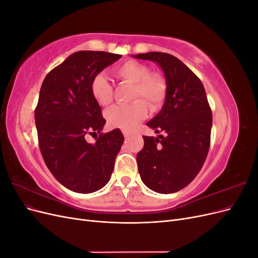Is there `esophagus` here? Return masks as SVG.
I'll return each mask as SVG.
<instances>
[{"label": "esophagus", "mask_w": 258, "mask_h": 258, "mask_svg": "<svg viewBox=\"0 0 258 258\" xmlns=\"http://www.w3.org/2000/svg\"><path fill=\"white\" fill-rule=\"evenodd\" d=\"M122 135H123L124 138H129V137H130V132H128V131H126V130H123V131H122Z\"/></svg>", "instance_id": "obj_1"}]
</instances>
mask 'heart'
I'll list each match as a JSON object with an SVG mask.
<instances>
[{
	"mask_svg": "<svg viewBox=\"0 0 258 258\" xmlns=\"http://www.w3.org/2000/svg\"><path fill=\"white\" fill-rule=\"evenodd\" d=\"M114 74L118 79L134 84V99L128 105H114L105 113L106 120L111 127L122 130H132L138 122L143 120L147 114V105L156 111L162 105L167 93V84L158 74H151L145 64L135 60H129L116 67ZM92 98L101 106L112 102L113 89L106 76L97 74L90 83Z\"/></svg>",
	"mask_w": 258,
	"mask_h": 258,
	"instance_id": "heart-1",
	"label": "heart"
}]
</instances>
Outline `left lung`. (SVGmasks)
Here are the masks:
<instances>
[{
	"instance_id": "obj_1",
	"label": "left lung",
	"mask_w": 258,
	"mask_h": 258,
	"mask_svg": "<svg viewBox=\"0 0 258 258\" xmlns=\"http://www.w3.org/2000/svg\"><path fill=\"white\" fill-rule=\"evenodd\" d=\"M155 62L163 72L167 93L160 112L146 124L156 134L144 136L137 161L142 182L159 194L181 190L197 176L209 152L212 113L204 85L181 60L166 52L131 54Z\"/></svg>"
}]
</instances>
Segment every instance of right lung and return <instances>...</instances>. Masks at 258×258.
I'll list each match as a JSON object with an SVG mask.
<instances>
[{"instance_id": "1", "label": "right lung", "mask_w": 258, "mask_h": 258, "mask_svg": "<svg viewBox=\"0 0 258 258\" xmlns=\"http://www.w3.org/2000/svg\"><path fill=\"white\" fill-rule=\"evenodd\" d=\"M121 54L76 51L45 77L35 110V124L46 166L68 189L95 192L112 176L123 143L119 129L101 134L105 119L90 92L91 80ZM100 134L95 144L87 134Z\"/></svg>"}]
</instances>
